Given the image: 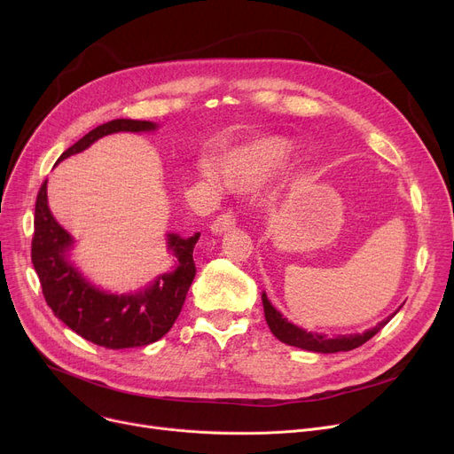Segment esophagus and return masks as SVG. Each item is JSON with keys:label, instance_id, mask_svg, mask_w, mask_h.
<instances>
[{"label": "esophagus", "instance_id": "esophagus-1", "mask_svg": "<svg viewBox=\"0 0 454 454\" xmlns=\"http://www.w3.org/2000/svg\"><path fill=\"white\" fill-rule=\"evenodd\" d=\"M235 224H237V221H235L233 211H231V209H226V211H223V213L219 215L217 219H215V221L211 223V231H213V233H224V231L235 228Z\"/></svg>", "mask_w": 454, "mask_h": 454}]
</instances>
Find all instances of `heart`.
Listing matches in <instances>:
<instances>
[{"mask_svg": "<svg viewBox=\"0 0 454 454\" xmlns=\"http://www.w3.org/2000/svg\"><path fill=\"white\" fill-rule=\"evenodd\" d=\"M283 151L285 147L281 141L269 139L247 149L226 153L219 158L221 173L224 180L233 187H252L263 180L269 167H272L279 160ZM202 175L211 184L219 182L217 171H215V167L209 163L202 167Z\"/></svg>", "mask_w": 454, "mask_h": 454, "instance_id": "obj_1", "label": "heart"}]
</instances>
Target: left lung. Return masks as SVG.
Masks as SVG:
<instances>
[{
  "label": "left lung",
  "instance_id": "8db88e82",
  "mask_svg": "<svg viewBox=\"0 0 454 454\" xmlns=\"http://www.w3.org/2000/svg\"><path fill=\"white\" fill-rule=\"evenodd\" d=\"M263 300V309H265V318L267 324L270 327V331L274 333V337L278 340H281L283 344H289L294 348H301L307 351H317V353H337V351H349L363 346L364 342H368L375 333H379L383 329L390 318H394V315H390L387 320L379 322L375 327L364 331V333H356V335H344V337H325V335H318V333H307L305 329L291 324L287 318H283V315L272 307V303L269 301L267 294L263 293L261 296Z\"/></svg>",
  "mask_w": 454,
  "mask_h": 454
}]
</instances>
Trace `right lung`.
I'll list each match as a JSON object with an SVG mask.
<instances>
[{
	"instance_id": "obj_1",
	"label": "right lung",
	"mask_w": 454,
	"mask_h": 454,
	"mask_svg": "<svg viewBox=\"0 0 454 454\" xmlns=\"http://www.w3.org/2000/svg\"><path fill=\"white\" fill-rule=\"evenodd\" d=\"M156 125L136 119H114L81 137L62 153L64 158L82 153L93 141L114 132H149ZM200 233L182 239L167 235V248L178 259V267L161 274L145 291L112 294L91 285L74 265L67 252L71 235L55 221L47 206V180L42 184L35 206V235L31 259L38 274L43 298L71 331L106 349L139 348L160 340L178 318L185 294L197 274L193 248Z\"/></svg>"
}]
</instances>
